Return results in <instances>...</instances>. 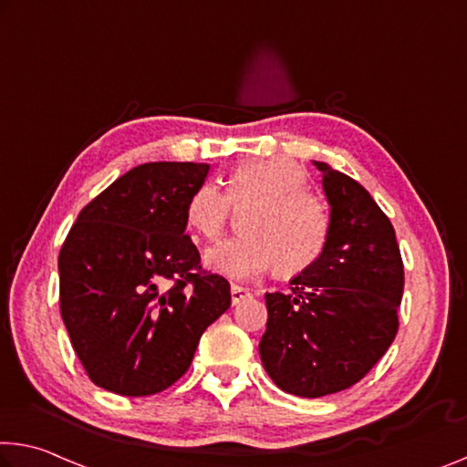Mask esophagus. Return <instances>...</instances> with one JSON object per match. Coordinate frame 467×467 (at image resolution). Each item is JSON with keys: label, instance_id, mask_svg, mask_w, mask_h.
<instances>
[{"label": "esophagus", "instance_id": "esophagus-1", "mask_svg": "<svg viewBox=\"0 0 467 467\" xmlns=\"http://www.w3.org/2000/svg\"><path fill=\"white\" fill-rule=\"evenodd\" d=\"M249 297H251L249 288H243L239 285H233L231 286V301H233V306H239V303L247 301Z\"/></svg>", "mask_w": 467, "mask_h": 467}]
</instances>
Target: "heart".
<instances>
[{
	"instance_id": "obj_1",
	"label": "heart",
	"mask_w": 467,
	"mask_h": 467,
	"mask_svg": "<svg viewBox=\"0 0 467 467\" xmlns=\"http://www.w3.org/2000/svg\"><path fill=\"white\" fill-rule=\"evenodd\" d=\"M306 172L291 160H247L233 168L224 193L205 182L187 203V222L203 239L222 234L231 212L241 218V236L205 251L207 270L233 280L254 278L274 265L278 276H297L317 262L327 247L330 213L327 203L303 189Z\"/></svg>"
}]
</instances>
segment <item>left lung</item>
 I'll return each instance as SVG.
<instances>
[{
    "instance_id": "8db88e82",
    "label": "left lung",
    "mask_w": 467,
    "mask_h": 467,
    "mask_svg": "<svg viewBox=\"0 0 467 467\" xmlns=\"http://www.w3.org/2000/svg\"><path fill=\"white\" fill-rule=\"evenodd\" d=\"M327 247L283 293H265L262 364L278 389L324 397L353 387L395 340L403 262L395 228L358 181L324 161Z\"/></svg>"
}]
</instances>
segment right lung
<instances>
[{
  "label": "right lung",
  "mask_w": 467,
  "mask_h": 467,
  "mask_svg": "<svg viewBox=\"0 0 467 467\" xmlns=\"http://www.w3.org/2000/svg\"><path fill=\"white\" fill-rule=\"evenodd\" d=\"M210 164L150 161L87 203L66 236L60 309L98 387L155 395L187 372L203 330L231 307V285L202 272L184 234Z\"/></svg>",
  "instance_id": "right-lung-1"
}]
</instances>
